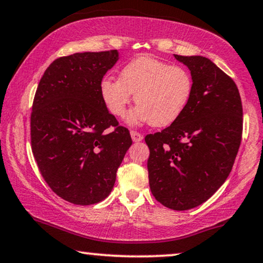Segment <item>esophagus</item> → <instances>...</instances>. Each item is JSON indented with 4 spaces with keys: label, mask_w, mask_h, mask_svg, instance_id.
<instances>
[{
    "label": "esophagus",
    "mask_w": 263,
    "mask_h": 263,
    "mask_svg": "<svg viewBox=\"0 0 263 263\" xmlns=\"http://www.w3.org/2000/svg\"><path fill=\"white\" fill-rule=\"evenodd\" d=\"M130 135H132V139H133V141L134 142H139V141H141L142 139V135L140 134V133H138V132H135V130H132L130 132Z\"/></svg>",
    "instance_id": "esophagus-1"
}]
</instances>
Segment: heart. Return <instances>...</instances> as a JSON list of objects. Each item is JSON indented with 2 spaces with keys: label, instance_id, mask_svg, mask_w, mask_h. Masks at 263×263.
<instances>
[{
  "label": "heart",
  "instance_id": "b5f03b06",
  "mask_svg": "<svg viewBox=\"0 0 263 263\" xmlns=\"http://www.w3.org/2000/svg\"><path fill=\"white\" fill-rule=\"evenodd\" d=\"M193 93L190 71L156 58L142 55L125 65L119 80L102 78L100 95L112 115L123 117L135 94L138 104L128 116L130 124L166 127L180 118Z\"/></svg>",
  "mask_w": 263,
  "mask_h": 263
}]
</instances>
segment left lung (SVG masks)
Here are the masks:
<instances>
[{
  "label": "left lung",
  "instance_id": "obj_1",
  "mask_svg": "<svg viewBox=\"0 0 263 263\" xmlns=\"http://www.w3.org/2000/svg\"><path fill=\"white\" fill-rule=\"evenodd\" d=\"M193 80L185 112L168 128L145 138L153 197L173 210L210 198L230 175L241 141L243 106L232 78L210 59L176 55Z\"/></svg>",
  "mask_w": 263,
  "mask_h": 263
}]
</instances>
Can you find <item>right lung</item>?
<instances>
[{
  "label": "right lung",
  "mask_w": 263,
  "mask_h": 263,
  "mask_svg": "<svg viewBox=\"0 0 263 263\" xmlns=\"http://www.w3.org/2000/svg\"><path fill=\"white\" fill-rule=\"evenodd\" d=\"M117 60L116 49L61 57L44 71L33 99V157L53 192L76 205L111 193L133 142L100 95V82Z\"/></svg>",
  "instance_id": "add662e5"
}]
</instances>
